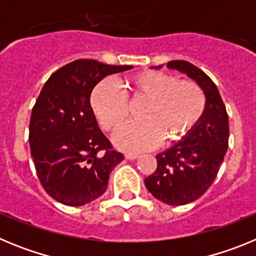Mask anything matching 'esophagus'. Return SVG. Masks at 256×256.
I'll use <instances>...</instances> for the list:
<instances>
[{
  "label": "esophagus",
  "mask_w": 256,
  "mask_h": 256,
  "mask_svg": "<svg viewBox=\"0 0 256 256\" xmlns=\"http://www.w3.org/2000/svg\"><path fill=\"white\" fill-rule=\"evenodd\" d=\"M138 158V154H133V152H126V160H134Z\"/></svg>",
  "instance_id": "esophagus-1"
}]
</instances>
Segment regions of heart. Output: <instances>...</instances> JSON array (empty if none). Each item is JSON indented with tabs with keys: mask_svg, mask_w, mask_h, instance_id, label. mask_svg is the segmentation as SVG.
<instances>
[{
	"mask_svg": "<svg viewBox=\"0 0 256 256\" xmlns=\"http://www.w3.org/2000/svg\"><path fill=\"white\" fill-rule=\"evenodd\" d=\"M101 80L91 94V108L104 130H115L130 114V104L141 102L138 120L124 124L115 132L114 144L126 151L152 150L162 140L173 144L184 138L201 120L206 108L202 88L192 80L158 70H144L122 82Z\"/></svg>",
	"mask_w": 256,
	"mask_h": 256,
	"instance_id": "obj_1",
	"label": "heart"
}]
</instances>
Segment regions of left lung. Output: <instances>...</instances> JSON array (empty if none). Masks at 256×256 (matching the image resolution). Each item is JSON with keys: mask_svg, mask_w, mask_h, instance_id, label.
<instances>
[{"mask_svg": "<svg viewBox=\"0 0 256 256\" xmlns=\"http://www.w3.org/2000/svg\"><path fill=\"white\" fill-rule=\"evenodd\" d=\"M166 66L195 79L206 96V108L183 141L156 155V169L144 184L165 204L186 205L204 195L216 180L228 148V114L216 83L202 70L184 60L169 61Z\"/></svg>", "mask_w": 256, "mask_h": 256, "instance_id": "1", "label": "left lung"}]
</instances>
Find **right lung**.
Wrapping results in <instances>:
<instances>
[{
    "instance_id": "right-lung-1",
    "label": "right lung",
    "mask_w": 256,
    "mask_h": 256,
    "mask_svg": "<svg viewBox=\"0 0 256 256\" xmlns=\"http://www.w3.org/2000/svg\"><path fill=\"white\" fill-rule=\"evenodd\" d=\"M132 68L82 58L44 83L32 110L29 144L40 184L61 204L82 206L100 198L124 159L97 126L90 97L106 76Z\"/></svg>"
}]
</instances>
